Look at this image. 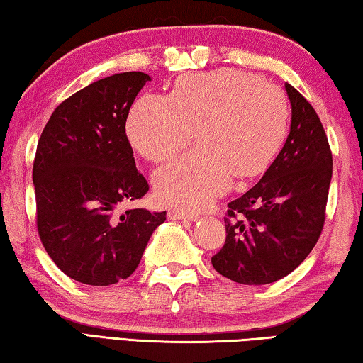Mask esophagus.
<instances>
[{
    "mask_svg": "<svg viewBox=\"0 0 363 363\" xmlns=\"http://www.w3.org/2000/svg\"><path fill=\"white\" fill-rule=\"evenodd\" d=\"M168 218L169 219H187V220H196L200 219L199 214L195 213H187V211H181V210H169L168 211Z\"/></svg>",
    "mask_w": 363,
    "mask_h": 363,
    "instance_id": "obj_1",
    "label": "esophagus"
}]
</instances>
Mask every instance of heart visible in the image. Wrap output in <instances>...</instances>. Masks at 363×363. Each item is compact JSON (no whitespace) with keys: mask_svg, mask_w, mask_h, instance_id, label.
<instances>
[{"mask_svg":"<svg viewBox=\"0 0 363 363\" xmlns=\"http://www.w3.org/2000/svg\"><path fill=\"white\" fill-rule=\"evenodd\" d=\"M286 101L272 83L240 70L179 78L169 97L147 93L134 104L126 131L134 149L162 163L200 145L155 174L163 203L199 210L229 189L232 177L259 174L286 130Z\"/></svg>","mask_w":363,"mask_h":363,"instance_id":"b5f03b06","label":"heart"}]
</instances>
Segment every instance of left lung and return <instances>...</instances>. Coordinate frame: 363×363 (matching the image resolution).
<instances>
[{
    "mask_svg": "<svg viewBox=\"0 0 363 363\" xmlns=\"http://www.w3.org/2000/svg\"><path fill=\"white\" fill-rule=\"evenodd\" d=\"M290 134L261 181L230 201L225 242L211 257L220 275L243 285H266L293 272L320 237L333 157L314 107L285 83Z\"/></svg>",
    "mask_w": 363,
    "mask_h": 363,
    "instance_id": "1",
    "label": "left lung"
}]
</instances>
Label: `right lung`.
<instances>
[{
	"mask_svg": "<svg viewBox=\"0 0 363 363\" xmlns=\"http://www.w3.org/2000/svg\"><path fill=\"white\" fill-rule=\"evenodd\" d=\"M150 77L102 78L59 104L36 147V229L46 253L70 279L107 286L139 266L167 211H120L149 190L134 162L126 118Z\"/></svg>",
	"mask_w": 363,
	"mask_h": 363,
	"instance_id": "obj_1",
	"label": "right lung"
}]
</instances>
